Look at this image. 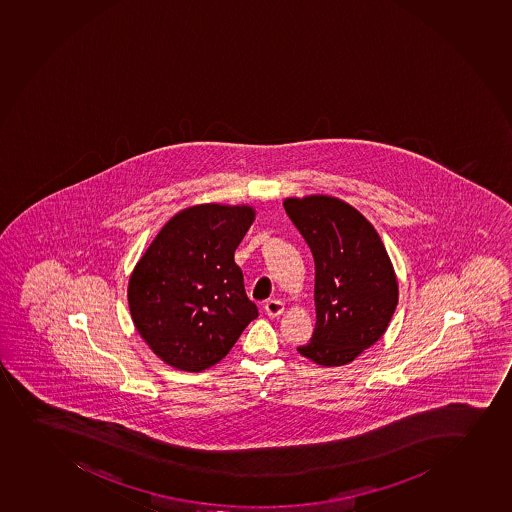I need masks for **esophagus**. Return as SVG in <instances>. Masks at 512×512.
Listing matches in <instances>:
<instances>
[{
  "mask_svg": "<svg viewBox=\"0 0 512 512\" xmlns=\"http://www.w3.org/2000/svg\"><path fill=\"white\" fill-rule=\"evenodd\" d=\"M282 311H284V304L281 301H277V299H269L265 303V313L269 314L270 318L281 316Z\"/></svg>",
  "mask_w": 512,
  "mask_h": 512,
  "instance_id": "1",
  "label": "esophagus"
}]
</instances>
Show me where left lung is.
Wrapping results in <instances>:
<instances>
[{
    "mask_svg": "<svg viewBox=\"0 0 512 512\" xmlns=\"http://www.w3.org/2000/svg\"><path fill=\"white\" fill-rule=\"evenodd\" d=\"M284 209L314 259L316 328L297 352L323 367L345 365L384 335L397 281L374 226L330 196L286 199Z\"/></svg>",
    "mask_w": 512,
    "mask_h": 512,
    "instance_id": "left-lung-1",
    "label": "left lung"
}]
</instances>
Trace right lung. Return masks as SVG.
I'll list each match as a JSON object with an SVG mask.
<instances>
[{"label":"right lung","mask_w":512,"mask_h":512,"mask_svg":"<svg viewBox=\"0 0 512 512\" xmlns=\"http://www.w3.org/2000/svg\"><path fill=\"white\" fill-rule=\"evenodd\" d=\"M253 216L248 206L184 209L135 265L128 282L133 323L152 352L174 369H209L259 316L233 260Z\"/></svg>","instance_id":"add662e5"}]
</instances>
